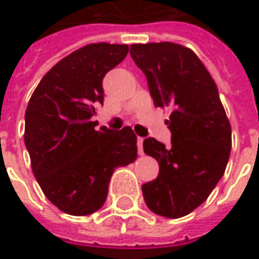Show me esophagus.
Listing matches in <instances>:
<instances>
[{
    "instance_id": "1",
    "label": "esophagus",
    "mask_w": 259,
    "mask_h": 259,
    "mask_svg": "<svg viewBox=\"0 0 259 259\" xmlns=\"http://www.w3.org/2000/svg\"><path fill=\"white\" fill-rule=\"evenodd\" d=\"M142 144H144V138H138V153L142 156L144 154V147H142Z\"/></svg>"
}]
</instances>
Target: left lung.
Segmentation results:
<instances>
[{
	"mask_svg": "<svg viewBox=\"0 0 259 259\" xmlns=\"http://www.w3.org/2000/svg\"><path fill=\"white\" fill-rule=\"evenodd\" d=\"M130 55L145 73L154 106L171 111V145L144 139V153L159 162V176L142 184V195L153 213L183 218L222 179L231 153V124L216 82L192 49L171 41L136 43Z\"/></svg>",
	"mask_w": 259,
	"mask_h": 259,
	"instance_id": "obj_1",
	"label": "left lung"
}]
</instances>
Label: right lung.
<instances>
[{"instance_id": "obj_1", "label": "right lung", "mask_w": 259, "mask_h": 259, "mask_svg": "<svg viewBox=\"0 0 259 259\" xmlns=\"http://www.w3.org/2000/svg\"><path fill=\"white\" fill-rule=\"evenodd\" d=\"M127 45L91 43L58 61L38 82L25 112L26 150L45 196L61 211L87 216L106 201L118 166L138 156L136 135L96 130L103 76L127 55Z\"/></svg>"}]
</instances>
